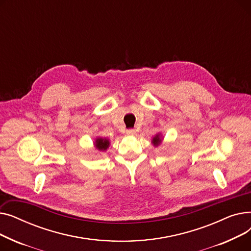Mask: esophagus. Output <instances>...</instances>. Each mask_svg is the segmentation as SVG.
<instances>
[{
  "instance_id": "obj_1",
  "label": "esophagus",
  "mask_w": 251,
  "mask_h": 251,
  "mask_svg": "<svg viewBox=\"0 0 251 251\" xmlns=\"http://www.w3.org/2000/svg\"><path fill=\"white\" fill-rule=\"evenodd\" d=\"M126 134H127V135H130V136H133V135L136 134V131H135L134 129H128V130L126 131Z\"/></svg>"
}]
</instances>
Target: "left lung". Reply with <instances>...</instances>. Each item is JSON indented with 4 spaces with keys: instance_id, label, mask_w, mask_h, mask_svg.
Returning a JSON list of instances; mask_svg holds the SVG:
<instances>
[{
    "instance_id": "obj_1",
    "label": "left lung",
    "mask_w": 251,
    "mask_h": 251,
    "mask_svg": "<svg viewBox=\"0 0 251 251\" xmlns=\"http://www.w3.org/2000/svg\"><path fill=\"white\" fill-rule=\"evenodd\" d=\"M163 139H164L163 135H162L161 133H157V134H155V135L152 137V139H151V143L153 144V147L157 148V147H160L161 144H162Z\"/></svg>"
}]
</instances>
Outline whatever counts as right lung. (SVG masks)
I'll return each mask as SVG.
<instances>
[{"instance_id":"add662e5","label":"right lung","mask_w":251,"mask_h":251,"mask_svg":"<svg viewBox=\"0 0 251 251\" xmlns=\"http://www.w3.org/2000/svg\"><path fill=\"white\" fill-rule=\"evenodd\" d=\"M94 146L98 151H105L110 147V139L102 138V137H97L95 139Z\"/></svg>"}]
</instances>
